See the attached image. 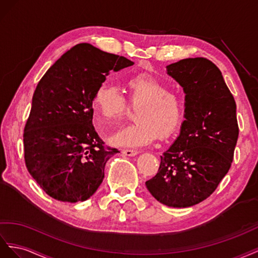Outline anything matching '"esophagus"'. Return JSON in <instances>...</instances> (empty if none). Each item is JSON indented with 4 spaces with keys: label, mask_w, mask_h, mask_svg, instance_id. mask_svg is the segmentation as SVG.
<instances>
[{
    "label": "esophagus",
    "mask_w": 258,
    "mask_h": 258,
    "mask_svg": "<svg viewBox=\"0 0 258 258\" xmlns=\"http://www.w3.org/2000/svg\"><path fill=\"white\" fill-rule=\"evenodd\" d=\"M122 153L125 154V156H127V157H134L138 153V151L137 150H132V149H124L122 151Z\"/></svg>",
    "instance_id": "obj_1"
}]
</instances>
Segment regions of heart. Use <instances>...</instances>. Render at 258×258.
<instances>
[{
  "label": "heart",
  "instance_id": "b5f03b06",
  "mask_svg": "<svg viewBox=\"0 0 258 258\" xmlns=\"http://www.w3.org/2000/svg\"><path fill=\"white\" fill-rule=\"evenodd\" d=\"M130 101L139 105L136 122L110 136L111 145L123 148H137L152 143L160 136H167L179 126L182 102L170 93V87L150 73H139L126 81ZM93 107L105 121H115L126 113L127 101L117 87L101 83L94 92Z\"/></svg>",
  "mask_w": 258,
  "mask_h": 258
}]
</instances>
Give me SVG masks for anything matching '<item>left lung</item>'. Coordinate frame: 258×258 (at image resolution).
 <instances>
[{"label":"left lung","mask_w":258,"mask_h":258,"mask_svg":"<svg viewBox=\"0 0 258 258\" xmlns=\"http://www.w3.org/2000/svg\"><path fill=\"white\" fill-rule=\"evenodd\" d=\"M185 93L180 133L146 187L171 208H189L214 192L229 171L239 136L237 106L222 72L203 57L166 66Z\"/></svg>","instance_id":"left-lung-1"}]
</instances>
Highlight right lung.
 Segmentation results:
<instances>
[{
	"label": "right lung",
	"instance_id": "obj_1",
	"mask_svg": "<svg viewBox=\"0 0 258 258\" xmlns=\"http://www.w3.org/2000/svg\"><path fill=\"white\" fill-rule=\"evenodd\" d=\"M134 62L88 43L73 46L36 86L24 132L25 162L45 192L76 203L91 198L105 177V149L93 126V95L110 71Z\"/></svg>",
	"mask_w": 258,
	"mask_h": 258
}]
</instances>
